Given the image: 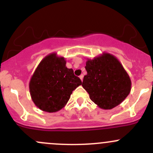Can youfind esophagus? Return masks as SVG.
Returning a JSON list of instances; mask_svg holds the SVG:
<instances>
[{
  "mask_svg": "<svg viewBox=\"0 0 153 153\" xmlns=\"http://www.w3.org/2000/svg\"><path fill=\"white\" fill-rule=\"evenodd\" d=\"M83 74H81V75H80V76H79V78L80 79H81V80H82H82H83Z\"/></svg>",
  "mask_w": 153,
  "mask_h": 153,
  "instance_id": "esophagus-1",
  "label": "esophagus"
}]
</instances>
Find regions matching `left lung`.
<instances>
[{
    "mask_svg": "<svg viewBox=\"0 0 153 153\" xmlns=\"http://www.w3.org/2000/svg\"><path fill=\"white\" fill-rule=\"evenodd\" d=\"M87 75L84 76L83 88L98 107L111 109L129 95L131 81L118 59L109 53L95 57L86 62Z\"/></svg>",
    "mask_w": 153,
    "mask_h": 153,
    "instance_id": "left-lung-1",
    "label": "left lung"
}]
</instances>
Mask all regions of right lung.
Here are the masks:
<instances>
[{
  "label": "right lung",
  "mask_w": 153,
  "mask_h": 153,
  "mask_svg": "<svg viewBox=\"0 0 153 153\" xmlns=\"http://www.w3.org/2000/svg\"><path fill=\"white\" fill-rule=\"evenodd\" d=\"M65 64L63 57L50 54L40 62L31 76L29 83L31 98L42 111L51 113L63 109L73 90L82 85L81 79Z\"/></svg>",
  "instance_id": "obj_1"
}]
</instances>
